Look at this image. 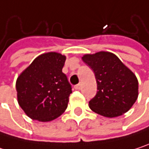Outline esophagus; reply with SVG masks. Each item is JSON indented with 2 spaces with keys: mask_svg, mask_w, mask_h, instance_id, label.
I'll use <instances>...</instances> for the list:
<instances>
[{
  "mask_svg": "<svg viewBox=\"0 0 149 149\" xmlns=\"http://www.w3.org/2000/svg\"><path fill=\"white\" fill-rule=\"evenodd\" d=\"M81 88H82V84H81V83H79L78 84L75 85V89H76V90H80Z\"/></svg>",
  "mask_w": 149,
  "mask_h": 149,
  "instance_id": "1",
  "label": "esophagus"
}]
</instances>
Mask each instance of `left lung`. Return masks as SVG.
Instances as JSON below:
<instances>
[{
  "label": "left lung",
  "instance_id": "left-lung-1",
  "mask_svg": "<svg viewBox=\"0 0 149 149\" xmlns=\"http://www.w3.org/2000/svg\"><path fill=\"white\" fill-rule=\"evenodd\" d=\"M83 61L94 72L97 91L89 102L92 111L116 117L130 109L138 97V80L119 58L109 52L84 54Z\"/></svg>",
  "mask_w": 149,
  "mask_h": 149
}]
</instances>
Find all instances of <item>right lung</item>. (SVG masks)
<instances>
[{
	"mask_svg": "<svg viewBox=\"0 0 149 149\" xmlns=\"http://www.w3.org/2000/svg\"><path fill=\"white\" fill-rule=\"evenodd\" d=\"M65 59L58 52L43 53L18 77V103L31 119L50 122L66 109L72 91L66 75L62 72Z\"/></svg>",
	"mask_w": 149,
	"mask_h": 149,
	"instance_id": "right-lung-1",
	"label": "right lung"
}]
</instances>
